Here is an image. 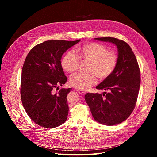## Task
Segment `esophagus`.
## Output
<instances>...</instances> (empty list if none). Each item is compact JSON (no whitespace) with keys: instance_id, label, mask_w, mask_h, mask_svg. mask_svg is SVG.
Returning a JSON list of instances; mask_svg holds the SVG:
<instances>
[{"instance_id":"esophagus-1","label":"esophagus","mask_w":157,"mask_h":157,"mask_svg":"<svg viewBox=\"0 0 157 157\" xmlns=\"http://www.w3.org/2000/svg\"><path fill=\"white\" fill-rule=\"evenodd\" d=\"M76 90L77 91V92H78V93H79V94H81V95H82V96H84V95L86 94V93H85L84 91L81 90V89H79V88H76Z\"/></svg>"}]
</instances>
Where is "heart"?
<instances>
[{
  "mask_svg": "<svg viewBox=\"0 0 157 157\" xmlns=\"http://www.w3.org/2000/svg\"><path fill=\"white\" fill-rule=\"evenodd\" d=\"M76 55L67 51L61 60L62 68L67 73L76 71L80 60L89 61L88 73H75L70 79L71 86L85 90L96 82V76L101 80L107 78L115 70L117 64V56L113 51L107 50L104 44L89 43L76 48Z\"/></svg>",
  "mask_w": 157,
  "mask_h": 157,
  "instance_id": "obj_1",
  "label": "heart"
}]
</instances>
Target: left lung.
I'll use <instances>...</instances> for the list:
<instances>
[{
    "mask_svg": "<svg viewBox=\"0 0 157 157\" xmlns=\"http://www.w3.org/2000/svg\"><path fill=\"white\" fill-rule=\"evenodd\" d=\"M94 39L116 44L117 64L114 72L96 86L108 93H87L84 98L96 121L115 125L126 120L135 108L140 86L139 66L130 47L124 41L113 37Z\"/></svg>",
    "mask_w": 157,
    "mask_h": 157,
    "instance_id": "left-lung-1",
    "label": "left lung"
}]
</instances>
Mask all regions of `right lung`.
I'll return each instance as SVG.
<instances>
[{"instance_id":"obj_1","label":"right lung","mask_w":157,"mask_h":157,"mask_svg":"<svg viewBox=\"0 0 157 157\" xmlns=\"http://www.w3.org/2000/svg\"><path fill=\"white\" fill-rule=\"evenodd\" d=\"M80 41L48 40L35 46L24 61L21 78V102L28 116L47 128L61 125L67 119L66 97L71 88L54 89L67 81L61 65L63 53Z\"/></svg>"}]
</instances>
